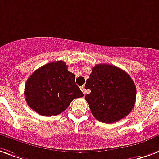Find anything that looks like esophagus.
Segmentation results:
<instances>
[{
	"label": "esophagus",
	"mask_w": 159,
	"mask_h": 159,
	"mask_svg": "<svg viewBox=\"0 0 159 159\" xmlns=\"http://www.w3.org/2000/svg\"><path fill=\"white\" fill-rule=\"evenodd\" d=\"M81 90L83 91V94L85 95V94H86V93H87V92H86V89H85V87H84V86H82V87H81Z\"/></svg>",
	"instance_id": "34e87169"
}]
</instances>
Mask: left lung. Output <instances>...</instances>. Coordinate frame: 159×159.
Returning <instances> with one entry per match:
<instances>
[{
	"mask_svg": "<svg viewBox=\"0 0 159 159\" xmlns=\"http://www.w3.org/2000/svg\"><path fill=\"white\" fill-rule=\"evenodd\" d=\"M85 96L93 116L98 121L114 123L128 116L136 103L135 83L125 70L109 64H98L92 69Z\"/></svg>",
	"mask_w": 159,
	"mask_h": 159,
	"instance_id": "obj_1",
	"label": "left lung"
}]
</instances>
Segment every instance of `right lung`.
I'll return each mask as SVG.
<instances>
[{"instance_id":"1","label":"right lung","mask_w":159,"mask_h":159,"mask_svg":"<svg viewBox=\"0 0 159 159\" xmlns=\"http://www.w3.org/2000/svg\"><path fill=\"white\" fill-rule=\"evenodd\" d=\"M64 61L44 65L27 80L26 102L35 112L43 116H57L65 111L74 98L83 96L75 83V75Z\"/></svg>"}]
</instances>
